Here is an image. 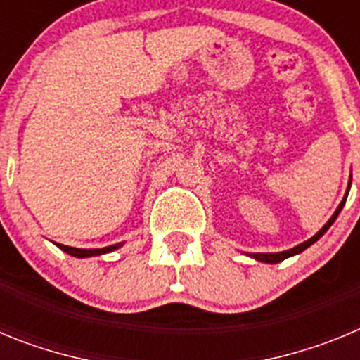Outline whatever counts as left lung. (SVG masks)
<instances>
[{
	"label": "left lung",
	"instance_id": "8db88e82",
	"mask_svg": "<svg viewBox=\"0 0 360 360\" xmlns=\"http://www.w3.org/2000/svg\"><path fill=\"white\" fill-rule=\"evenodd\" d=\"M349 186H352V178H349ZM349 186H348V191H346L345 198H342V202L339 203V207L335 209V212H333V214H332V218H330L328 221H326V224H324V227L321 229L319 232H317L316 236H311L310 240L303 241V243H299L297 247H294V249L283 250V252H266V254H263V252H252V254H249V256H250V257H254V259H257V262H262V263H279V262H283V259H287V257L295 256V254H299V252H303L304 249H308V247H310V245L316 243V241L319 240L321 236H323L324 232H326V231H328L330 227H332V224H333V221H335V219H337V216H339V212H341V209L345 207L346 198H348V193H349Z\"/></svg>",
	"mask_w": 360,
	"mask_h": 360
}]
</instances>
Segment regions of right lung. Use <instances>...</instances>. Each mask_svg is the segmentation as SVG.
I'll use <instances>...</instances> for the list:
<instances>
[{"mask_svg":"<svg viewBox=\"0 0 360 360\" xmlns=\"http://www.w3.org/2000/svg\"><path fill=\"white\" fill-rule=\"evenodd\" d=\"M122 243H115V245H110V247H104V249H75V247H68V245H61L57 243V247L61 250H65L66 254H70V256H75V257H90V256H101V254H106V252H111V250L119 249V247H122Z\"/></svg>","mask_w":360,"mask_h":360,"instance_id":"1","label":"right lung"}]
</instances>
